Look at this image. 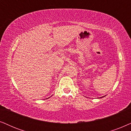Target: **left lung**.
Here are the masks:
<instances>
[{
    "mask_svg": "<svg viewBox=\"0 0 131 131\" xmlns=\"http://www.w3.org/2000/svg\"><path fill=\"white\" fill-rule=\"evenodd\" d=\"M103 97H104V96H103Z\"/></svg>",
    "mask_w": 131,
    "mask_h": 131,
    "instance_id": "obj_1",
    "label": "left lung"
}]
</instances>
